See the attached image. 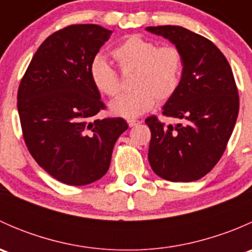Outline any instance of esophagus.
I'll list each match as a JSON object with an SVG mask.
<instances>
[{
    "label": "esophagus",
    "instance_id": "34e87169",
    "mask_svg": "<svg viewBox=\"0 0 252 252\" xmlns=\"http://www.w3.org/2000/svg\"><path fill=\"white\" fill-rule=\"evenodd\" d=\"M126 122H128V126H130V128H131V126H136V124H139V121H136V119H128Z\"/></svg>",
    "mask_w": 252,
    "mask_h": 252
}]
</instances>
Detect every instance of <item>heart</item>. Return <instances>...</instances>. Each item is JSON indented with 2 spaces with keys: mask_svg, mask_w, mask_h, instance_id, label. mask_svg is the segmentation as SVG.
Masks as SVG:
<instances>
[{
  "mask_svg": "<svg viewBox=\"0 0 252 252\" xmlns=\"http://www.w3.org/2000/svg\"><path fill=\"white\" fill-rule=\"evenodd\" d=\"M112 57L123 72L133 70L130 85L134 89L110 103L113 116L135 118L151 110L156 103L171 100L180 85L182 53L174 46H158L151 40L131 35L117 45ZM90 78L98 93L116 96L119 93L117 73L107 61L97 57L90 65Z\"/></svg>",
  "mask_w": 252,
  "mask_h": 252,
  "instance_id": "heart-1",
  "label": "heart"
}]
</instances>
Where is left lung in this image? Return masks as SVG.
Wrapping results in <instances>:
<instances>
[{
    "instance_id": "left-lung-1",
    "label": "left lung",
    "mask_w": 252,
    "mask_h": 252,
    "mask_svg": "<svg viewBox=\"0 0 252 252\" xmlns=\"http://www.w3.org/2000/svg\"><path fill=\"white\" fill-rule=\"evenodd\" d=\"M145 30L168 40L183 58L179 88L162 107L164 116L183 123L163 126L155 116L146 118L150 166L169 182H194L220 161L234 129L239 96L232 68L213 42L185 28Z\"/></svg>"
}]
</instances>
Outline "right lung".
<instances>
[{"label": "right lung", "mask_w": 252, "mask_h": 252, "mask_svg": "<svg viewBox=\"0 0 252 252\" xmlns=\"http://www.w3.org/2000/svg\"><path fill=\"white\" fill-rule=\"evenodd\" d=\"M112 30L70 25L37 48L18 90V113L28 150L58 182L86 185L107 173L123 118L90 122L105 107L90 65Z\"/></svg>", "instance_id": "right-lung-1"}]
</instances>
